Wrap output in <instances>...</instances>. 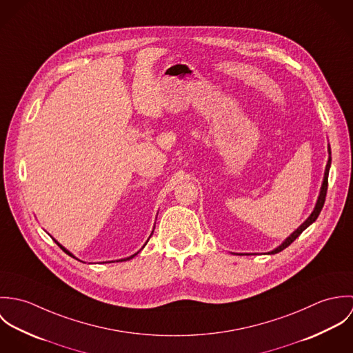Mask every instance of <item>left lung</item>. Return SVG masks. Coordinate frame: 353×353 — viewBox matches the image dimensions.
<instances>
[{
	"label": "left lung",
	"mask_w": 353,
	"mask_h": 353,
	"mask_svg": "<svg viewBox=\"0 0 353 353\" xmlns=\"http://www.w3.org/2000/svg\"><path fill=\"white\" fill-rule=\"evenodd\" d=\"M327 151H329V160H327V164H326V168H325V176H323V182H322V186H321V192H319V196H318V200H316V203H315V208H314V210L311 212V214L307 217V220L303 223L302 225L296 230V231H294L279 248H276L274 250H272V252H268V254H276V252H280L281 250H284V249H287L301 234H302L303 231L308 227V225H311L316 219H318V216H319V213H321V210H322V208H323V203H325V199H326V192H327V176H329V170H330V164H332V157H330V147L327 148Z\"/></svg>",
	"instance_id": "8db88e82"
}]
</instances>
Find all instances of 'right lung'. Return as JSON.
Segmentation results:
<instances>
[{"mask_svg":"<svg viewBox=\"0 0 353 353\" xmlns=\"http://www.w3.org/2000/svg\"><path fill=\"white\" fill-rule=\"evenodd\" d=\"M55 243H57V245H58V246H59V248H61V249H62V250H63V252H66V254H68V255H70V256H73V258H76V256H74V255H73V254H72V252H68V250H66V249H65V248H63V246H62V245H59V243H58V242H57V241H55ZM145 245H147V243H145ZM145 245H144V246H145ZM136 254H137V252H136ZM136 254H133V255H130V256H128V258H125V259H119V261H126V259H132V258H133V256H134V255H136ZM119 261H117V262H119Z\"/></svg>","mask_w":353,"mask_h":353,"instance_id":"1","label":"right lung"}]
</instances>
